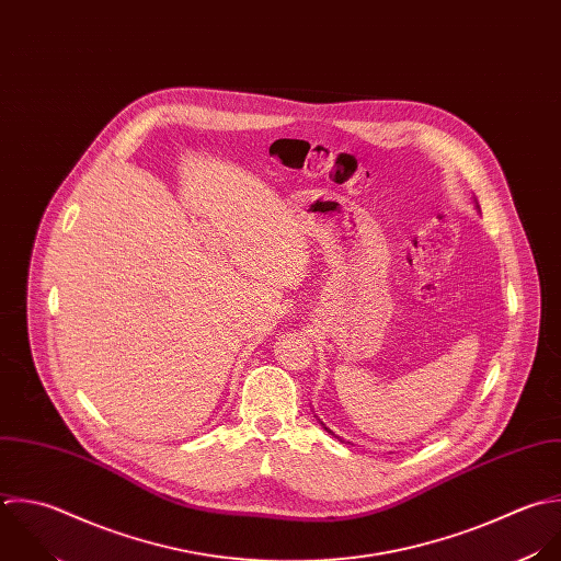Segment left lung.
<instances>
[{
  "mask_svg": "<svg viewBox=\"0 0 561 561\" xmlns=\"http://www.w3.org/2000/svg\"><path fill=\"white\" fill-rule=\"evenodd\" d=\"M325 431H328V428H325ZM328 433H332V431H328Z\"/></svg>",
  "mask_w": 561,
  "mask_h": 561,
  "instance_id": "1",
  "label": "left lung"
}]
</instances>
